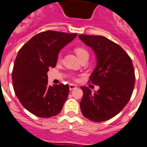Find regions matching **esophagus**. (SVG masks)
<instances>
[{"instance_id":"34e87169","label":"esophagus","mask_w":147,"mask_h":147,"mask_svg":"<svg viewBox=\"0 0 147 147\" xmlns=\"http://www.w3.org/2000/svg\"><path fill=\"white\" fill-rule=\"evenodd\" d=\"M69 89L72 91V90L73 89H75V88H77V85H75V84H73V83H71V84H69Z\"/></svg>"}]
</instances>
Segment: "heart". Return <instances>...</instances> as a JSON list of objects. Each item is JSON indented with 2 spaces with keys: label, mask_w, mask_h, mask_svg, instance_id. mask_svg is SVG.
<instances>
[{
  "label": "heart",
  "mask_w": 147,
  "mask_h": 147,
  "mask_svg": "<svg viewBox=\"0 0 147 147\" xmlns=\"http://www.w3.org/2000/svg\"><path fill=\"white\" fill-rule=\"evenodd\" d=\"M75 53L77 54V55H78V57L79 59L81 57L82 55L88 53V52L86 51L85 49L83 48V47H76V48L75 49Z\"/></svg>",
  "instance_id": "heart-1"
}]
</instances>
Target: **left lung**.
Wrapping results in <instances>:
<instances>
[{
	"label": "left lung",
	"instance_id": "left-lung-1",
	"mask_svg": "<svg viewBox=\"0 0 147 147\" xmlns=\"http://www.w3.org/2000/svg\"><path fill=\"white\" fill-rule=\"evenodd\" d=\"M79 39L94 52L96 66L89 81L99 86L92 92L81 86V113L95 122L107 121L126 106L135 86V72L131 59L119 45L102 36L79 35Z\"/></svg>",
	"mask_w": 147,
	"mask_h": 147
}]
</instances>
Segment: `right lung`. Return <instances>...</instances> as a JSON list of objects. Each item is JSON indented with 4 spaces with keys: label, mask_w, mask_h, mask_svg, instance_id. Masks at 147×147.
<instances>
[{
    "label": "right lung",
    "mask_w": 147,
    "mask_h": 147,
    "mask_svg": "<svg viewBox=\"0 0 147 147\" xmlns=\"http://www.w3.org/2000/svg\"><path fill=\"white\" fill-rule=\"evenodd\" d=\"M77 35L44 31L33 36L18 52L12 71L13 87L22 106L35 116L52 117L64 106L69 86H48L47 72L56 65L61 50Z\"/></svg>",
    "instance_id": "right-lung-1"
}]
</instances>
